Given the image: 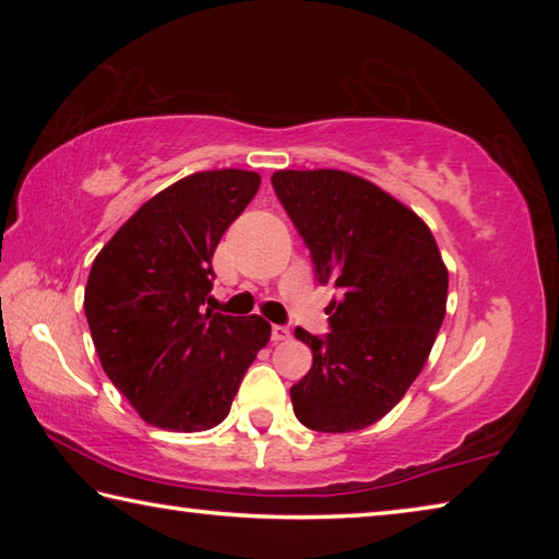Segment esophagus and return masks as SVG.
Instances as JSON below:
<instances>
[{
  "label": "esophagus",
  "instance_id": "obj_1",
  "mask_svg": "<svg viewBox=\"0 0 559 559\" xmlns=\"http://www.w3.org/2000/svg\"><path fill=\"white\" fill-rule=\"evenodd\" d=\"M290 337V328L288 325H273L271 328V340L273 343H283V340Z\"/></svg>",
  "mask_w": 559,
  "mask_h": 559
}]
</instances>
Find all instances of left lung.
I'll list each match as a JSON object with an SVG mask.
<instances>
[{"mask_svg": "<svg viewBox=\"0 0 559 559\" xmlns=\"http://www.w3.org/2000/svg\"><path fill=\"white\" fill-rule=\"evenodd\" d=\"M271 185L335 283L330 333L296 328L313 367L290 386L302 427L345 433L380 421L419 377L447 316L449 271L429 226L380 187L340 169H281Z\"/></svg>", "mask_w": 559, "mask_h": 559, "instance_id": "left-lung-1", "label": "left lung"}]
</instances>
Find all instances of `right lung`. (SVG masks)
Returning <instances> with one entry per match:
<instances>
[{
    "instance_id": "right-lung-1",
    "label": "right lung",
    "mask_w": 559,
    "mask_h": 559,
    "mask_svg": "<svg viewBox=\"0 0 559 559\" xmlns=\"http://www.w3.org/2000/svg\"><path fill=\"white\" fill-rule=\"evenodd\" d=\"M246 169L189 175L145 202L93 261L86 320L110 382L147 424H222L271 325L204 308L216 243L259 192Z\"/></svg>"
}]
</instances>
